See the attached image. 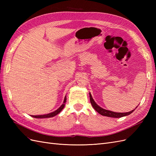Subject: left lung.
Instances as JSON below:
<instances>
[{"instance_id": "8db88e82", "label": "left lung", "mask_w": 156, "mask_h": 156, "mask_svg": "<svg viewBox=\"0 0 156 156\" xmlns=\"http://www.w3.org/2000/svg\"><path fill=\"white\" fill-rule=\"evenodd\" d=\"M89 95H90V103H91L93 108L99 113V114H100L103 116H108V117H112V118H120V117H123V116L130 115L131 113L133 112L135 110V109H133V110H132V111H131L129 112H112L111 111H108V110L104 109V108H101L98 104H96V103L93 100L90 93H89Z\"/></svg>"}]
</instances>
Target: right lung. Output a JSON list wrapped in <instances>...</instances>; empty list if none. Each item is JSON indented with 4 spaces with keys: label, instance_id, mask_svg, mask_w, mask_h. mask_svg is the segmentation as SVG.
Segmentation results:
<instances>
[{
    "label": "right lung",
    "instance_id": "right-lung-1",
    "mask_svg": "<svg viewBox=\"0 0 156 156\" xmlns=\"http://www.w3.org/2000/svg\"><path fill=\"white\" fill-rule=\"evenodd\" d=\"M66 96H65L64 98V102L62 104V105H61L57 110L55 111L54 112H51V113H49V114H47V115H36V116H34V115H32V117L34 118H36V119H45V118H51V117H53L55 116H56V115H58V113L62 111L64 106H65V103H66Z\"/></svg>",
    "mask_w": 156,
    "mask_h": 156
}]
</instances>
